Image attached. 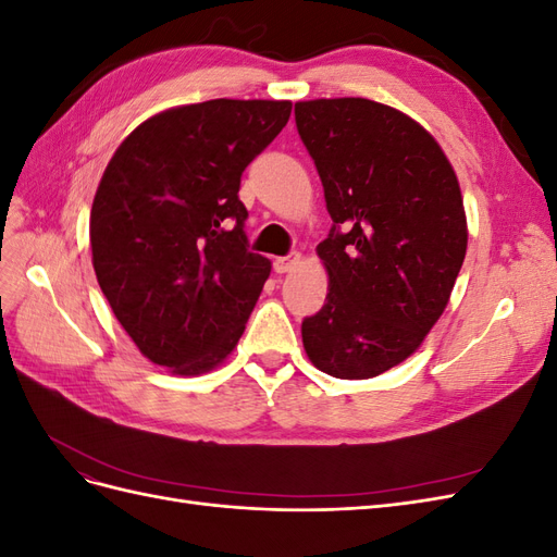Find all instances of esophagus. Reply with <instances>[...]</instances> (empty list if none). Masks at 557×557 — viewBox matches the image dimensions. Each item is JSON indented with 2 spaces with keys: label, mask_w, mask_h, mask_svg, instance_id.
<instances>
[{
  "label": "esophagus",
  "mask_w": 557,
  "mask_h": 557,
  "mask_svg": "<svg viewBox=\"0 0 557 557\" xmlns=\"http://www.w3.org/2000/svg\"><path fill=\"white\" fill-rule=\"evenodd\" d=\"M299 264H301L299 252H290V256H285V258H276L274 269H276V274H288V272H293V269H297Z\"/></svg>",
  "instance_id": "34e87169"
}]
</instances>
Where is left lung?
Returning <instances> with one entry per match:
<instances>
[{
	"label": "left lung",
	"mask_w": 557,
	"mask_h": 557,
	"mask_svg": "<svg viewBox=\"0 0 557 557\" xmlns=\"http://www.w3.org/2000/svg\"><path fill=\"white\" fill-rule=\"evenodd\" d=\"M332 230L318 244L325 307L301 323L309 360L372 379L407 360L444 313L467 252L460 183L413 117L364 97L295 104Z\"/></svg>",
	"instance_id": "8db88e82"
}]
</instances>
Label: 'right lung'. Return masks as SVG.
<instances>
[{
    "label": "right lung",
    "instance_id": "obj_1",
    "mask_svg": "<svg viewBox=\"0 0 557 557\" xmlns=\"http://www.w3.org/2000/svg\"><path fill=\"white\" fill-rule=\"evenodd\" d=\"M290 111L276 99L166 109L117 146L99 181V288L137 348L172 374H205L230 356L272 272L248 250L239 185Z\"/></svg>",
    "mask_w": 557,
    "mask_h": 557
}]
</instances>
